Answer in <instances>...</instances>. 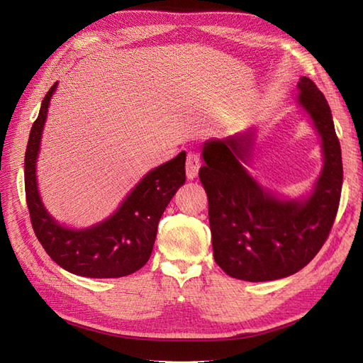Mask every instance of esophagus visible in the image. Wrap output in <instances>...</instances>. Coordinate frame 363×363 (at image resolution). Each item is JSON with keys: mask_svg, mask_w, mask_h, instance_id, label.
I'll list each match as a JSON object with an SVG mask.
<instances>
[{"mask_svg": "<svg viewBox=\"0 0 363 363\" xmlns=\"http://www.w3.org/2000/svg\"><path fill=\"white\" fill-rule=\"evenodd\" d=\"M199 169H201L199 155L189 153L187 155V162H185V173H187V178L194 179L199 173Z\"/></svg>", "mask_w": 363, "mask_h": 363, "instance_id": "obj_1", "label": "esophagus"}]
</instances>
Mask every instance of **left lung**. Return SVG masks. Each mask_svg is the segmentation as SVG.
Here are the masks:
<instances>
[{"mask_svg": "<svg viewBox=\"0 0 363 363\" xmlns=\"http://www.w3.org/2000/svg\"><path fill=\"white\" fill-rule=\"evenodd\" d=\"M298 105L318 133L323 169L312 190L287 198L266 189L251 167L257 128L203 143L199 179L208 196L214 260L243 281L294 275L313 260L333 226L342 190V157L323 92L308 77L298 82Z\"/></svg>", "mask_w": 363, "mask_h": 363, "instance_id": "obj_1", "label": "left lung"}]
</instances>
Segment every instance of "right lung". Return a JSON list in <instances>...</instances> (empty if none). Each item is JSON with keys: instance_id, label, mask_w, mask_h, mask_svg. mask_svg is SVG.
<instances>
[{"instance_id": "right-lung-1", "label": "right lung", "mask_w": 363, "mask_h": 363, "mask_svg": "<svg viewBox=\"0 0 363 363\" xmlns=\"http://www.w3.org/2000/svg\"><path fill=\"white\" fill-rule=\"evenodd\" d=\"M56 89L57 82L40 103L24 160L27 206L35 234L51 260L71 274L89 278L130 275L149 262L161 216L185 182V152L144 174L106 219L79 230L60 223L45 208L36 176L40 140Z\"/></svg>"}]
</instances>
